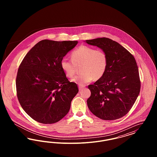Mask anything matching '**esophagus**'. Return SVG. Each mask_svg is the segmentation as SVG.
<instances>
[{"instance_id":"obj_1","label":"esophagus","mask_w":157,"mask_h":157,"mask_svg":"<svg viewBox=\"0 0 157 157\" xmlns=\"http://www.w3.org/2000/svg\"><path fill=\"white\" fill-rule=\"evenodd\" d=\"M83 88H85L84 86H81V85H79V90H81L83 89Z\"/></svg>"}]
</instances>
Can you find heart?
<instances>
[{
	"mask_svg": "<svg viewBox=\"0 0 157 157\" xmlns=\"http://www.w3.org/2000/svg\"><path fill=\"white\" fill-rule=\"evenodd\" d=\"M71 60L63 58L60 62L62 71L68 78L75 75L77 67H81V74L72 79L81 86L91 82L93 79H99L104 75L107 68L106 54L102 49H95L88 46L82 45L72 51Z\"/></svg>",
	"mask_w": 157,
	"mask_h": 157,
	"instance_id": "b5f03b06",
	"label": "heart"
}]
</instances>
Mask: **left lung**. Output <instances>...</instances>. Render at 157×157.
Masks as SVG:
<instances>
[{
  "mask_svg": "<svg viewBox=\"0 0 157 157\" xmlns=\"http://www.w3.org/2000/svg\"><path fill=\"white\" fill-rule=\"evenodd\" d=\"M97 46L107 56L105 73L88 88L87 100L90 112L100 119L121 118L130 111L139 95L141 82L134 56L118 42L107 37L86 40Z\"/></svg>",
  "mask_w": 157,
  "mask_h": 157,
  "instance_id": "left-lung-1",
  "label": "left lung"
}]
</instances>
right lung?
Returning <instances> with one entry per match:
<instances>
[{
  "mask_svg": "<svg viewBox=\"0 0 157 157\" xmlns=\"http://www.w3.org/2000/svg\"><path fill=\"white\" fill-rule=\"evenodd\" d=\"M78 41L39 42L26 55L18 69L17 97L23 110L38 122L51 124L67 114L79 90L62 71L60 62Z\"/></svg>",
  "mask_w": 157,
  "mask_h": 157,
  "instance_id": "add662e5",
  "label": "right lung"
}]
</instances>
